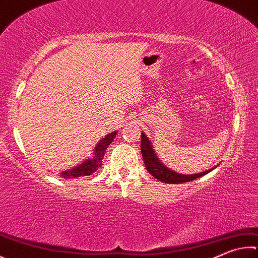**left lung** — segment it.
<instances>
[{
  "mask_svg": "<svg viewBox=\"0 0 258 258\" xmlns=\"http://www.w3.org/2000/svg\"><path fill=\"white\" fill-rule=\"evenodd\" d=\"M141 152L144 160V166L147 168V170L151 174L154 178H157L158 180L162 182H167V184H181V182H187L190 180H195L198 178L202 177L204 175L209 174L210 171L215 169V167L211 168L209 170H205L200 174L194 175H181L170 170L169 168H167L165 165H162L161 161L159 160L156 151L152 148L151 142L149 141L147 135L144 133H141Z\"/></svg>",
  "mask_w": 258,
  "mask_h": 258,
  "instance_id": "1",
  "label": "left lung"
}]
</instances>
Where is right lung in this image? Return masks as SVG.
<instances>
[{
	"instance_id": "obj_1",
	"label": "right lung",
	"mask_w": 258,
	"mask_h": 258,
	"mask_svg": "<svg viewBox=\"0 0 258 258\" xmlns=\"http://www.w3.org/2000/svg\"><path fill=\"white\" fill-rule=\"evenodd\" d=\"M117 132H113L107 134L105 138H102L99 142L97 143L96 148L93 149V157L88 158L81 162L80 165L77 167L69 169L67 171H63L60 176L67 178V179H71V178H78L82 176H90L93 172L97 171L101 167L102 159H104L105 152L107 148L109 147L110 143L114 141Z\"/></svg>"
}]
</instances>
